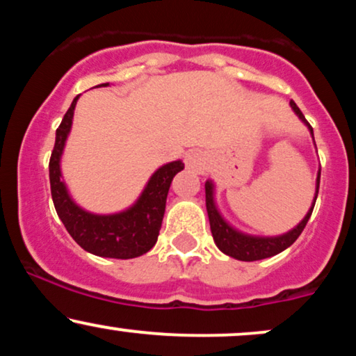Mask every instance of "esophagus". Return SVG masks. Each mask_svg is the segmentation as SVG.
I'll use <instances>...</instances> for the list:
<instances>
[{
	"instance_id": "obj_1",
	"label": "esophagus",
	"mask_w": 356,
	"mask_h": 356,
	"mask_svg": "<svg viewBox=\"0 0 356 356\" xmlns=\"http://www.w3.org/2000/svg\"><path fill=\"white\" fill-rule=\"evenodd\" d=\"M186 167L194 170V172L202 174L207 167L206 155H204L201 150H191V152L186 155Z\"/></svg>"
}]
</instances>
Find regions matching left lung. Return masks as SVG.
<instances>
[{
  "mask_svg": "<svg viewBox=\"0 0 356 356\" xmlns=\"http://www.w3.org/2000/svg\"><path fill=\"white\" fill-rule=\"evenodd\" d=\"M289 105H291L293 112L296 113L298 118L308 127L309 134H312L313 137L312 125L306 122V118L303 113H301V110L298 108V105L293 100L289 102ZM313 142H314V137H313ZM320 175H321V169L318 170L316 192H314L312 207H309V211L306 212L303 220H301L296 227H293L291 231L284 232V234H280V236H251V234H246V232L238 231L236 227H232L231 224L222 218V214H220L218 209V204H216V197H214V182L207 181L206 182V207H207L211 232H212V238H214L216 246H218L224 254L234 257V259H239V261L266 259V257H271L277 254V252L284 251L286 248L291 246V244L300 238V234L305 229L306 222H308L309 216H312L314 202H316V197H318V189H320Z\"/></svg>",
  "mask_w": 356,
  "mask_h": 356,
  "instance_id": "obj_1",
  "label": "left lung"
}]
</instances>
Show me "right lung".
<instances>
[{"label":"right lung","mask_w":356,"mask_h":356,"mask_svg":"<svg viewBox=\"0 0 356 356\" xmlns=\"http://www.w3.org/2000/svg\"><path fill=\"white\" fill-rule=\"evenodd\" d=\"M99 87H108L102 83ZM56 129L55 147L50 159V186L55 209L68 234L85 251L100 257L132 259L145 254L155 246L165 212V201L174 175L184 169L182 161H174L159 167L147 181L137 201L125 211L113 214H93L85 211L72 199L67 184L61 179V155L70 136L76 100Z\"/></svg>","instance_id":"right-lung-1"}]
</instances>
